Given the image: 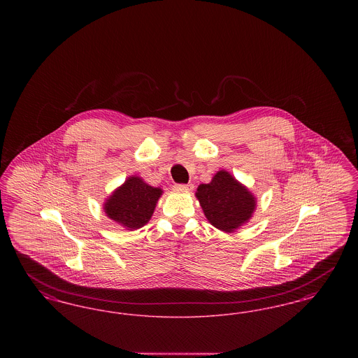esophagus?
<instances>
[{"label": "esophagus", "mask_w": 358, "mask_h": 358, "mask_svg": "<svg viewBox=\"0 0 358 358\" xmlns=\"http://www.w3.org/2000/svg\"><path fill=\"white\" fill-rule=\"evenodd\" d=\"M174 189L176 190H192L193 189V184H177V185H174Z\"/></svg>", "instance_id": "esophagus-1"}]
</instances>
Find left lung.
Segmentation results:
<instances>
[{
  "mask_svg": "<svg viewBox=\"0 0 358 358\" xmlns=\"http://www.w3.org/2000/svg\"><path fill=\"white\" fill-rule=\"evenodd\" d=\"M209 222L224 232H232L248 222L255 209V197L228 171L215 174L196 193Z\"/></svg>",
  "mask_w": 358,
  "mask_h": 358,
  "instance_id": "obj_1",
  "label": "left lung"
}]
</instances>
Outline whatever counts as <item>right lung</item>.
<instances>
[{
  "label": "right lung",
  "instance_id": "obj_1",
  "mask_svg": "<svg viewBox=\"0 0 358 358\" xmlns=\"http://www.w3.org/2000/svg\"><path fill=\"white\" fill-rule=\"evenodd\" d=\"M162 190L130 177L104 204L107 216L129 229L143 227L150 220Z\"/></svg>",
  "mask_w": 358,
  "mask_h": 358
}]
</instances>
